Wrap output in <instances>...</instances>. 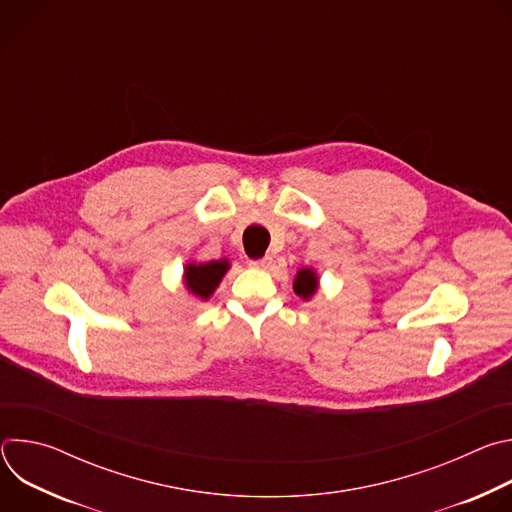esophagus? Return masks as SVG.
Segmentation results:
<instances>
[{
  "label": "esophagus",
  "instance_id": "obj_1",
  "mask_svg": "<svg viewBox=\"0 0 512 512\" xmlns=\"http://www.w3.org/2000/svg\"><path fill=\"white\" fill-rule=\"evenodd\" d=\"M249 265H251V267H257V269H267V267L271 265V257L265 255V257H261V259H251Z\"/></svg>",
  "mask_w": 512,
  "mask_h": 512
}]
</instances>
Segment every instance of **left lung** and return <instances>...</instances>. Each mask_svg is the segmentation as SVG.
I'll use <instances>...</instances> for the list:
<instances>
[{"mask_svg": "<svg viewBox=\"0 0 512 512\" xmlns=\"http://www.w3.org/2000/svg\"><path fill=\"white\" fill-rule=\"evenodd\" d=\"M316 287H318V275L314 273V269H300L294 281L296 294L304 300H310L316 294Z\"/></svg>", "mask_w": 512, "mask_h": 512, "instance_id": "left-lung-1", "label": "left lung"}]
</instances>
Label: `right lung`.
I'll return each mask as SVG.
<instances>
[{"label":"right lung","instance_id":"add662e5","mask_svg":"<svg viewBox=\"0 0 512 512\" xmlns=\"http://www.w3.org/2000/svg\"><path fill=\"white\" fill-rule=\"evenodd\" d=\"M229 269V261H208V263H188L184 269V283L194 296L208 300L216 285L221 283Z\"/></svg>","mask_w":512,"mask_h":512}]
</instances>
